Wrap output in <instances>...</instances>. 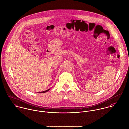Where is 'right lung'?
<instances>
[{"label":"right lung","mask_w":129,"mask_h":129,"mask_svg":"<svg viewBox=\"0 0 129 129\" xmlns=\"http://www.w3.org/2000/svg\"><path fill=\"white\" fill-rule=\"evenodd\" d=\"M49 89H48V90H45V91H43V92H41V93H45V92H47V91H49ZM40 93H41V92H40Z\"/></svg>","instance_id":"obj_1"}]
</instances>
